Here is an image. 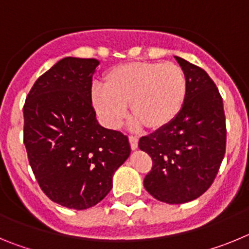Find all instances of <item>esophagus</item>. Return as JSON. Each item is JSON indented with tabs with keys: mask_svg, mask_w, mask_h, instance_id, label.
<instances>
[{
	"mask_svg": "<svg viewBox=\"0 0 249 249\" xmlns=\"http://www.w3.org/2000/svg\"><path fill=\"white\" fill-rule=\"evenodd\" d=\"M129 144H131L132 149H136L138 147V138L136 136H129Z\"/></svg>",
	"mask_w": 249,
	"mask_h": 249,
	"instance_id": "esophagus-1",
	"label": "esophagus"
}]
</instances>
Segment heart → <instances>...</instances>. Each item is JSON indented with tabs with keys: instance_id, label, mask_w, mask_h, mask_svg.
<instances>
[{
	"instance_id": "obj_1",
	"label": "heart",
	"mask_w": 249,
	"mask_h": 249,
	"mask_svg": "<svg viewBox=\"0 0 249 249\" xmlns=\"http://www.w3.org/2000/svg\"><path fill=\"white\" fill-rule=\"evenodd\" d=\"M103 89L94 87L91 103L108 128H117L126 117L135 126L156 132L169 126L181 113L188 82L181 66L173 62H128L103 76Z\"/></svg>"
}]
</instances>
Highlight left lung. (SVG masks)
Returning <instances> with one entry per match:
<instances>
[{
	"instance_id": "1",
	"label": "left lung",
	"mask_w": 249,
	"mask_h": 249,
	"mask_svg": "<svg viewBox=\"0 0 249 249\" xmlns=\"http://www.w3.org/2000/svg\"><path fill=\"white\" fill-rule=\"evenodd\" d=\"M188 82L186 102L166 128L140 138L152 158L144 188L169 204L193 201L214 181L226 153V117L215 83L198 66L176 57Z\"/></svg>"
}]
</instances>
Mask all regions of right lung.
<instances>
[{"instance_id":"right-lung-1","label":"right lung","mask_w":249,"mask_h":249,"mask_svg":"<svg viewBox=\"0 0 249 249\" xmlns=\"http://www.w3.org/2000/svg\"><path fill=\"white\" fill-rule=\"evenodd\" d=\"M98 65L62 58L38 77L23 106V143L35 177L51 201L72 210L102 201L131 153L127 136L96 120L91 89Z\"/></svg>"}]
</instances>
